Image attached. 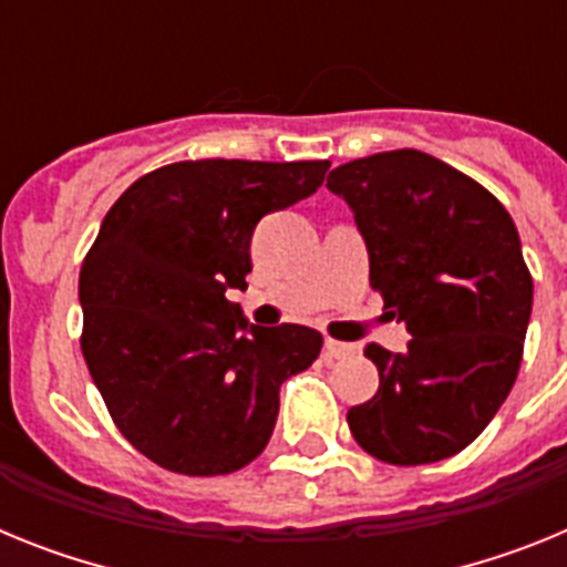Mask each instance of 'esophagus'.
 Wrapping results in <instances>:
<instances>
[{
  "label": "esophagus",
  "mask_w": 567,
  "mask_h": 567,
  "mask_svg": "<svg viewBox=\"0 0 567 567\" xmlns=\"http://www.w3.org/2000/svg\"><path fill=\"white\" fill-rule=\"evenodd\" d=\"M323 354H327V360H343L349 358V354H354V346L343 343V340L327 338V343H323Z\"/></svg>",
  "instance_id": "1"
}]
</instances>
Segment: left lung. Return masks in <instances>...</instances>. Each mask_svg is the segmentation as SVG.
<instances>
[{
  "mask_svg": "<svg viewBox=\"0 0 567 567\" xmlns=\"http://www.w3.org/2000/svg\"><path fill=\"white\" fill-rule=\"evenodd\" d=\"M327 187L354 213L369 284L412 340L392 354L369 343L380 389L346 414L380 463L454 457L480 437L523 363L534 280L503 204L474 178L420 150L340 164Z\"/></svg>",
  "mask_w": 567,
  "mask_h": 567,
  "instance_id": "obj_1",
  "label": "left lung"
}]
</instances>
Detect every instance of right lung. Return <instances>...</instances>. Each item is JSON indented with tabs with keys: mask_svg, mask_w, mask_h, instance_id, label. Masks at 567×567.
Instances as JSON below:
<instances>
[{
	"mask_svg": "<svg viewBox=\"0 0 567 567\" xmlns=\"http://www.w3.org/2000/svg\"><path fill=\"white\" fill-rule=\"evenodd\" d=\"M329 162H175L104 215L79 272L82 354L115 429L162 468L233 474L272 437L280 383L320 332L264 329L227 300L252 272L255 224L323 184Z\"/></svg>",
	"mask_w": 567,
	"mask_h": 567,
	"instance_id": "right-lung-1",
	"label": "right lung"
}]
</instances>
